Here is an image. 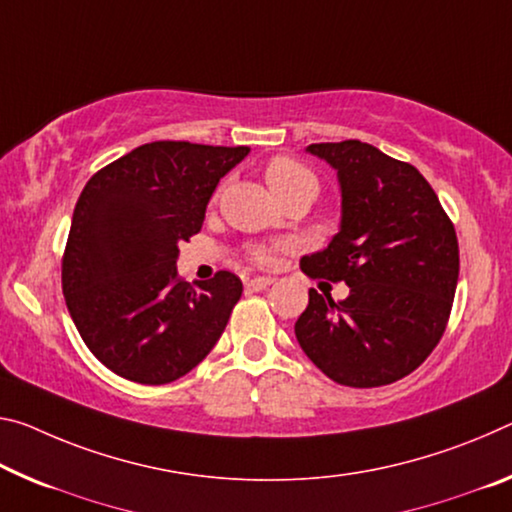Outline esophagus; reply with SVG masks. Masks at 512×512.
I'll use <instances>...</instances> for the list:
<instances>
[{
    "instance_id": "esophagus-1",
    "label": "esophagus",
    "mask_w": 512,
    "mask_h": 512,
    "mask_svg": "<svg viewBox=\"0 0 512 512\" xmlns=\"http://www.w3.org/2000/svg\"><path fill=\"white\" fill-rule=\"evenodd\" d=\"M271 285H273L271 275H257V278H250V280L246 282V287H248L250 291H264L266 287H271Z\"/></svg>"
}]
</instances>
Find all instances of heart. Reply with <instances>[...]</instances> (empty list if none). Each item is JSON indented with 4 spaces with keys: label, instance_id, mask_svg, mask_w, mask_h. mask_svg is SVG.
<instances>
[{
    "label": "heart",
    "instance_id": "obj_1",
    "mask_svg": "<svg viewBox=\"0 0 512 512\" xmlns=\"http://www.w3.org/2000/svg\"><path fill=\"white\" fill-rule=\"evenodd\" d=\"M266 182L273 189L275 196L282 191L291 189V186H296L300 182H316L314 175L307 170L303 164H298L296 159L291 157H275L269 161V166H266ZM250 255L257 264H273L275 259V248L273 246H255L250 250Z\"/></svg>",
    "mask_w": 512,
    "mask_h": 512
}]
</instances>
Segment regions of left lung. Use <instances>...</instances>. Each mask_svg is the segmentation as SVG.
I'll list each match as a JSON object with an SVG mask.
<instances>
[{"instance_id": "1", "label": "left lung", "mask_w": 512, "mask_h": 512, "mask_svg": "<svg viewBox=\"0 0 512 512\" xmlns=\"http://www.w3.org/2000/svg\"><path fill=\"white\" fill-rule=\"evenodd\" d=\"M307 150L337 170L342 227L326 250L300 259V271L346 282L351 294L335 303L310 289L296 339L339 385L396 383L433 353L449 323L456 227L415 166L355 139Z\"/></svg>"}]
</instances>
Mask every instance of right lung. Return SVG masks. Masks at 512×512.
Masks as SVG:
<instances>
[{
  "instance_id": "obj_1",
  "label": "right lung",
  "mask_w": 512,
  "mask_h": 512,
  "mask_svg": "<svg viewBox=\"0 0 512 512\" xmlns=\"http://www.w3.org/2000/svg\"><path fill=\"white\" fill-rule=\"evenodd\" d=\"M246 145L154 141L86 182L61 259V285L81 339L104 367L141 385H166L207 358L239 303L230 271L189 282L177 243L200 232L221 177Z\"/></svg>"
}]
</instances>
